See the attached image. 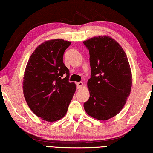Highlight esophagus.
<instances>
[{
    "label": "esophagus",
    "mask_w": 153,
    "mask_h": 153,
    "mask_svg": "<svg viewBox=\"0 0 153 153\" xmlns=\"http://www.w3.org/2000/svg\"><path fill=\"white\" fill-rule=\"evenodd\" d=\"M76 86H77V88L79 89L80 88H82V86H83V82H76Z\"/></svg>",
    "instance_id": "34e87169"
}]
</instances>
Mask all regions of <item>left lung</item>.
<instances>
[{
	"label": "left lung",
	"mask_w": 153,
	"mask_h": 153,
	"mask_svg": "<svg viewBox=\"0 0 153 153\" xmlns=\"http://www.w3.org/2000/svg\"><path fill=\"white\" fill-rule=\"evenodd\" d=\"M89 50L91 77L87 85L90 98L84 102L87 114L107 120L123 108L130 94L132 76L128 57L117 41L100 36L84 41Z\"/></svg>",
	"instance_id": "8db88e82"
}]
</instances>
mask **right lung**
<instances>
[{
    "instance_id": "add662e5",
    "label": "right lung",
    "mask_w": 153,
    "mask_h": 153,
    "mask_svg": "<svg viewBox=\"0 0 153 153\" xmlns=\"http://www.w3.org/2000/svg\"><path fill=\"white\" fill-rule=\"evenodd\" d=\"M70 45L62 39L45 41L33 52L25 69L23 91L27 104L36 115L48 122L66 115L76 90V84L69 82V71L63 60Z\"/></svg>"
}]
</instances>
